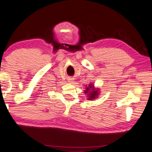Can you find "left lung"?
I'll list each match as a JSON object with an SVG mask.
<instances>
[{"mask_svg": "<svg viewBox=\"0 0 152 152\" xmlns=\"http://www.w3.org/2000/svg\"><path fill=\"white\" fill-rule=\"evenodd\" d=\"M91 88H93V85H92V86H91V85H89V87H87L86 91H85V93L88 92V91L91 90ZM90 93H91V94H89V95H90V97H90V99H94V98H95V97H96V95H97V91H93L92 92H91Z\"/></svg>", "mask_w": 152, "mask_h": 152, "instance_id": "left-lung-1", "label": "left lung"}]
</instances>
